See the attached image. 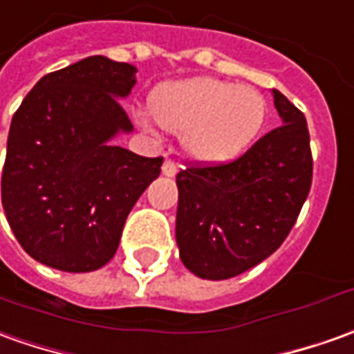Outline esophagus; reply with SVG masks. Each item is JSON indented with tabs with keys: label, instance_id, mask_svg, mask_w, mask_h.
I'll use <instances>...</instances> for the list:
<instances>
[{
	"label": "esophagus",
	"instance_id": "34e87169",
	"mask_svg": "<svg viewBox=\"0 0 354 354\" xmlns=\"http://www.w3.org/2000/svg\"><path fill=\"white\" fill-rule=\"evenodd\" d=\"M162 173L165 177H175V175H177V165H175L171 160H165L162 165Z\"/></svg>",
	"mask_w": 354,
	"mask_h": 354
}]
</instances>
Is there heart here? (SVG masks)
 I'll return each mask as SVG.
<instances>
[{"label": "heart", "instance_id": "heart-1", "mask_svg": "<svg viewBox=\"0 0 354 354\" xmlns=\"http://www.w3.org/2000/svg\"><path fill=\"white\" fill-rule=\"evenodd\" d=\"M148 107L158 125L183 133L187 158L202 165H221L243 156L268 115L260 90L212 77L160 84L150 94ZM138 123L148 129L146 119Z\"/></svg>", "mask_w": 354, "mask_h": 354}]
</instances>
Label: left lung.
I'll return each mask as SVG.
<instances>
[{"label": "left lung", "instance_id": "8db88e82", "mask_svg": "<svg viewBox=\"0 0 354 354\" xmlns=\"http://www.w3.org/2000/svg\"><path fill=\"white\" fill-rule=\"evenodd\" d=\"M283 125L239 160L177 175L175 239L185 268L202 279H229L260 264L293 229L312 183L306 119L272 90Z\"/></svg>", "mask_w": 354, "mask_h": 354}]
</instances>
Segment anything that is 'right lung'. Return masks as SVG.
<instances>
[{
	"mask_svg": "<svg viewBox=\"0 0 354 354\" xmlns=\"http://www.w3.org/2000/svg\"><path fill=\"white\" fill-rule=\"evenodd\" d=\"M136 67L92 55L36 82L17 109L7 138L1 202L21 247L61 272L106 266L162 158L113 145L133 125L119 100Z\"/></svg>",
	"mask_w": 354,
	"mask_h": 354,
	"instance_id": "right-lung-1",
	"label": "right lung"
}]
</instances>
